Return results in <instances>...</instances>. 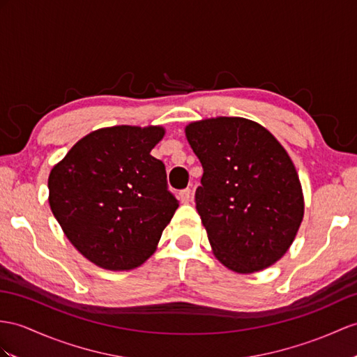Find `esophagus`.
Wrapping results in <instances>:
<instances>
[{"label": "esophagus", "mask_w": 357, "mask_h": 357, "mask_svg": "<svg viewBox=\"0 0 357 357\" xmlns=\"http://www.w3.org/2000/svg\"><path fill=\"white\" fill-rule=\"evenodd\" d=\"M178 198L181 203H189L190 202V189L186 188V189H181L178 192Z\"/></svg>", "instance_id": "1"}]
</instances>
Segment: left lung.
I'll use <instances>...</instances> for the list:
<instances>
[{
	"mask_svg": "<svg viewBox=\"0 0 357 357\" xmlns=\"http://www.w3.org/2000/svg\"><path fill=\"white\" fill-rule=\"evenodd\" d=\"M202 162L195 207L216 259L231 271L271 266L291 247L304 202L291 158L266 128L220 116L186 127Z\"/></svg>",
	"mask_w": 357,
	"mask_h": 357,
	"instance_id": "1",
	"label": "left lung"
}]
</instances>
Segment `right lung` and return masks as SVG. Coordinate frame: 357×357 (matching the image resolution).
Here are the masks:
<instances>
[{
	"mask_svg": "<svg viewBox=\"0 0 357 357\" xmlns=\"http://www.w3.org/2000/svg\"><path fill=\"white\" fill-rule=\"evenodd\" d=\"M163 135L162 127L100 128L51 169V211L92 264L133 269L158 247L178 207L163 162L150 154Z\"/></svg>",
	"mask_w": 357,
	"mask_h": 357,
	"instance_id": "1",
	"label": "right lung"
}]
</instances>
